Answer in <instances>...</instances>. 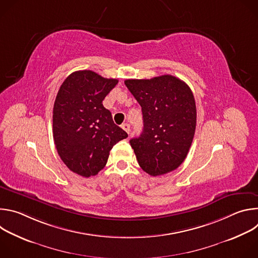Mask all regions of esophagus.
I'll list each match as a JSON object with an SVG mask.
<instances>
[{
	"label": "esophagus",
	"instance_id": "1",
	"mask_svg": "<svg viewBox=\"0 0 258 258\" xmlns=\"http://www.w3.org/2000/svg\"><path fill=\"white\" fill-rule=\"evenodd\" d=\"M121 127L130 135V133H131V126H130V124L128 123H123L122 125H121Z\"/></svg>",
	"mask_w": 258,
	"mask_h": 258
}]
</instances>
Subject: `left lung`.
<instances>
[{
	"instance_id": "1",
	"label": "left lung",
	"mask_w": 258,
	"mask_h": 258,
	"mask_svg": "<svg viewBox=\"0 0 258 258\" xmlns=\"http://www.w3.org/2000/svg\"><path fill=\"white\" fill-rule=\"evenodd\" d=\"M124 84L142 107L143 133L130 141L139 165L152 176L176 169L195 135L197 112L191 89L169 75Z\"/></svg>"
}]
</instances>
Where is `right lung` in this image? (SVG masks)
<instances>
[{"label": "right lung", "mask_w": 258, "mask_h": 258, "mask_svg": "<svg viewBox=\"0 0 258 258\" xmlns=\"http://www.w3.org/2000/svg\"><path fill=\"white\" fill-rule=\"evenodd\" d=\"M118 81L92 70L72 72L61 85L53 108L57 152L73 172L90 177L107 163L109 152L127 134L102 102Z\"/></svg>", "instance_id": "add662e5"}]
</instances>
